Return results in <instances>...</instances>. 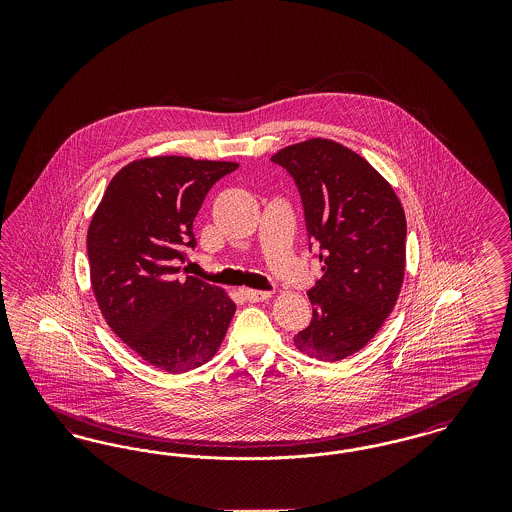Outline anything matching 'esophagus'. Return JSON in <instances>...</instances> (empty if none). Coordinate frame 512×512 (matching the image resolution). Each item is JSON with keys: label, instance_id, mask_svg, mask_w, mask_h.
<instances>
[{"label": "esophagus", "instance_id": "obj_1", "mask_svg": "<svg viewBox=\"0 0 512 512\" xmlns=\"http://www.w3.org/2000/svg\"><path fill=\"white\" fill-rule=\"evenodd\" d=\"M242 295H244L247 301L257 303V301H267L268 297H270V292H259V290H249V288H244V290H242Z\"/></svg>", "mask_w": 512, "mask_h": 512}]
</instances>
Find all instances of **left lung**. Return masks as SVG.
Returning a JSON list of instances; mask_svg holds the SVG:
<instances>
[{
	"instance_id": "obj_1",
	"label": "left lung",
	"mask_w": 512,
	"mask_h": 512,
	"mask_svg": "<svg viewBox=\"0 0 512 512\" xmlns=\"http://www.w3.org/2000/svg\"><path fill=\"white\" fill-rule=\"evenodd\" d=\"M270 161L295 180L309 249L318 247L324 270L309 290L313 320L293 343L336 363L363 349L395 307L405 276V211L386 178L338 142L313 138Z\"/></svg>"
}]
</instances>
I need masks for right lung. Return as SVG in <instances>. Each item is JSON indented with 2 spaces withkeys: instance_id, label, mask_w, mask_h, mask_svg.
Wrapping results in <instances>:
<instances>
[{
  "instance_id": "right-lung-1",
  "label": "right lung",
  "mask_w": 512,
  "mask_h": 512,
  "mask_svg": "<svg viewBox=\"0 0 512 512\" xmlns=\"http://www.w3.org/2000/svg\"><path fill=\"white\" fill-rule=\"evenodd\" d=\"M236 169L178 155L132 161L109 182L88 228L101 315L132 351L169 374L207 363L236 313L224 290L180 276L205 195Z\"/></svg>"
}]
</instances>
